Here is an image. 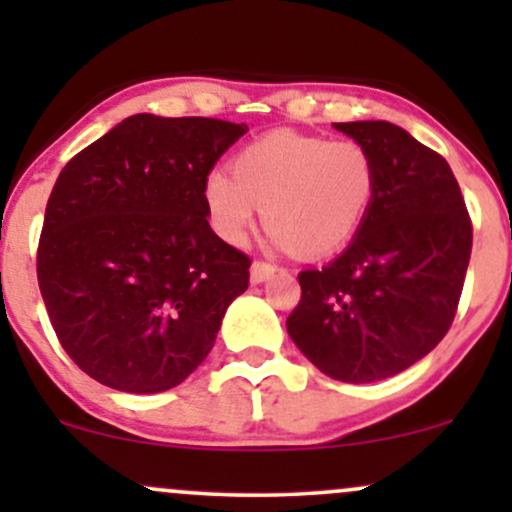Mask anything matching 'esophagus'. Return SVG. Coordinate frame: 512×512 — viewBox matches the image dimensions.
<instances>
[{
  "mask_svg": "<svg viewBox=\"0 0 512 512\" xmlns=\"http://www.w3.org/2000/svg\"><path fill=\"white\" fill-rule=\"evenodd\" d=\"M276 264H272V262H262V260H255L252 262V267H250V281L252 284H262V281H267L269 276H274L276 274Z\"/></svg>",
  "mask_w": 512,
  "mask_h": 512,
  "instance_id": "1",
  "label": "esophagus"
}]
</instances>
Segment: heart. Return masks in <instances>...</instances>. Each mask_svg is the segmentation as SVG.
Returning <instances> with one entry per match:
<instances>
[{
    "label": "heart",
    "mask_w": 512,
    "mask_h": 512,
    "mask_svg": "<svg viewBox=\"0 0 512 512\" xmlns=\"http://www.w3.org/2000/svg\"><path fill=\"white\" fill-rule=\"evenodd\" d=\"M231 172L209 170L202 185L216 236L245 243L262 207L272 243L301 257L330 255L349 243L378 192V168L366 146L289 129L240 149Z\"/></svg>",
    "instance_id": "1"
}]
</instances>
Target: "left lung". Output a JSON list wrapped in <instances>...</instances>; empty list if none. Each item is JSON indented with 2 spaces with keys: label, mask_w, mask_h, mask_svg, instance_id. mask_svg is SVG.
Masks as SVG:
<instances>
[{
  "label": "left lung",
  "mask_w": 512,
  "mask_h": 512,
  "mask_svg": "<svg viewBox=\"0 0 512 512\" xmlns=\"http://www.w3.org/2000/svg\"><path fill=\"white\" fill-rule=\"evenodd\" d=\"M378 168L366 221L337 260L305 269L286 320L293 344L342 383H375L450 330L472 255V221L443 156L383 120L337 122Z\"/></svg>",
  "instance_id": "1"
}]
</instances>
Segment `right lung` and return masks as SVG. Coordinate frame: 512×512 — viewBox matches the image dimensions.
Here are the masks:
<instances>
[{
	"label": "right lung",
	"mask_w": 512,
	"mask_h": 512,
	"mask_svg": "<svg viewBox=\"0 0 512 512\" xmlns=\"http://www.w3.org/2000/svg\"><path fill=\"white\" fill-rule=\"evenodd\" d=\"M248 125L122 120L62 168L45 209L38 284L52 330L98 383L154 395L207 358L250 257L211 231L202 185Z\"/></svg>",
	"instance_id": "right-lung-1"
}]
</instances>
